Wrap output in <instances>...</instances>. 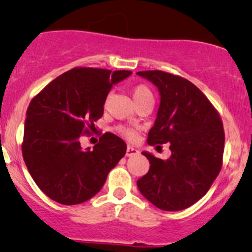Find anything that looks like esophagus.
<instances>
[{
	"mask_svg": "<svg viewBox=\"0 0 252 252\" xmlns=\"http://www.w3.org/2000/svg\"><path fill=\"white\" fill-rule=\"evenodd\" d=\"M137 154H140V152H138L137 149L136 148H134V147H128V148H126V156H135V155H137Z\"/></svg>",
	"mask_w": 252,
	"mask_h": 252,
	"instance_id": "esophagus-1",
	"label": "esophagus"
}]
</instances>
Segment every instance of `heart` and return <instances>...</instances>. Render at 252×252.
<instances>
[{
	"instance_id": "obj_1",
	"label": "heart",
	"mask_w": 252,
	"mask_h": 252,
	"mask_svg": "<svg viewBox=\"0 0 252 252\" xmlns=\"http://www.w3.org/2000/svg\"><path fill=\"white\" fill-rule=\"evenodd\" d=\"M132 97H134L135 103H141L144 102V100H153V94L150 91L149 88L147 85H143V84H140V85H136L134 89H132ZM109 97L106 98L105 104H108ZM120 132L122 134L124 137H126L128 140H135L137 137V131L134 129L130 128H124V126H121Z\"/></svg>"
}]
</instances>
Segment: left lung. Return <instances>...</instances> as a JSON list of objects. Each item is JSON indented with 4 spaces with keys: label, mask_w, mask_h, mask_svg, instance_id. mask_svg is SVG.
Listing matches in <instances>:
<instances>
[{
    "label": "left lung",
    "mask_w": 252,
    "mask_h": 252,
    "mask_svg": "<svg viewBox=\"0 0 252 252\" xmlns=\"http://www.w3.org/2000/svg\"><path fill=\"white\" fill-rule=\"evenodd\" d=\"M161 96L149 146L169 142V158L149 153L150 168L137 180L147 200L163 211L192 206L207 193L222 164L225 134L218 111L193 83L163 71H141Z\"/></svg>",
    "instance_id": "obj_1"
}]
</instances>
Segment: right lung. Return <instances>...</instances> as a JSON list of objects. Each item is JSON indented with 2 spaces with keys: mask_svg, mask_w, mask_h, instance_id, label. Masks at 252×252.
I'll return each instance as SVG.
<instances>
[{
  "mask_svg": "<svg viewBox=\"0 0 252 252\" xmlns=\"http://www.w3.org/2000/svg\"><path fill=\"white\" fill-rule=\"evenodd\" d=\"M130 74L131 71L72 68L32 99L26 112L22 156L37 187L52 200L77 205L91 199L126 155V142L111 132H105L92 150H83L79 140L103 116L112 85Z\"/></svg>",
  "mask_w": 252,
  "mask_h": 252,
  "instance_id": "right-lung-1",
  "label": "right lung"
}]
</instances>
